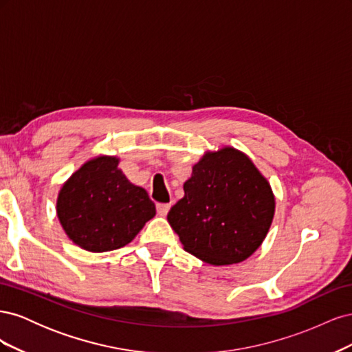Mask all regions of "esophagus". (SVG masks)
I'll return each instance as SVG.
<instances>
[{
  "label": "esophagus",
  "mask_w": 352,
  "mask_h": 352,
  "mask_svg": "<svg viewBox=\"0 0 352 352\" xmlns=\"http://www.w3.org/2000/svg\"><path fill=\"white\" fill-rule=\"evenodd\" d=\"M170 210V204H157V212L158 216H167V212Z\"/></svg>",
  "instance_id": "esophagus-1"
}]
</instances>
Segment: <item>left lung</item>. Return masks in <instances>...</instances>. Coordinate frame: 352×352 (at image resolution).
I'll list each match as a JSON object with an SVG mask.
<instances>
[{
  "label": "left lung",
  "mask_w": 352,
  "mask_h": 352,
  "mask_svg": "<svg viewBox=\"0 0 352 352\" xmlns=\"http://www.w3.org/2000/svg\"><path fill=\"white\" fill-rule=\"evenodd\" d=\"M167 214L184 250L211 265L236 264L260 248L276 201L269 180L233 146L207 151Z\"/></svg>",
  "instance_id": "1"
}]
</instances>
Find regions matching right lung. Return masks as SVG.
I'll list each match as a JSON object with an SVG mask.
<instances>
[{
  "label": "right lung",
  "instance_id": "1",
  "mask_svg": "<svg viewBox=\"0 0 352 352\" xmlns=\"http://www.w3.org/2000/svg\"><path fill=\"white\" fill-rule=\"evenodd\" d=\"M119 162L116 155L94 157L58 190L56 210L60 225L82 250H119L155 216L146 190L127 180Z\"/></svg>",
  "mask_w": 352,
  "mask_h": 352
}]
</instances>
